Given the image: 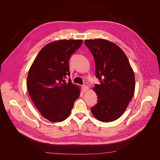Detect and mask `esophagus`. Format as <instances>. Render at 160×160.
Instances as JSON below:
<instances>
[{
    "mask_svg": "<svg viewBox=\"0 0 160 160\" xmlns=\"http://www.w3.org/2000/svg\"><path fill=\"white\" fill-rule=\"evenodd\" d=\"M82 89H83V92H86V91H88V87L87 86H86V85H83V86H82Z\"/></svg>",
    "mask_w": 160,
    "mask_h": 160,
    "instance_id": "1",
    "label": "esophagus"
}]
</instances>
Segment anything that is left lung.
<instances>
[{"instance_id":"1","label":"left lung","mask_w":160,"mask_h":160,"mask_svg":"<svg viewBox=\"0 0 160 160\" xmlns=\"http://www.w3.org/2000/svg\"><path fill=\"white\" fill-rule=\"evenodd\" d=\"M95 62V75L99 84L93 90L97 103L91 112L98 120L108 122L122 115L135 91V77L128 58L122 49L102 39L84 41Z\"/></svg>"}]
</instances>
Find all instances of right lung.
<instances>
[{
  "mask_svg": "<svg viewBox=\"0 0 160 160\" xmlns=\"http://www.w3.org/2000/svg\"><path fill=\"white\" fill-rule=\"evenodd\" d=\"M82 40H60L45 45L29 70L27 86L38 110L53 122L65 120L80 96L78 86L70 78L69 62L82 44Z\"/></svg>",
  "mask_w": 160,
  "mask_h": 160,
  "instance_id": "obj_1",
  "label": "right lung"
}]
</instances>
